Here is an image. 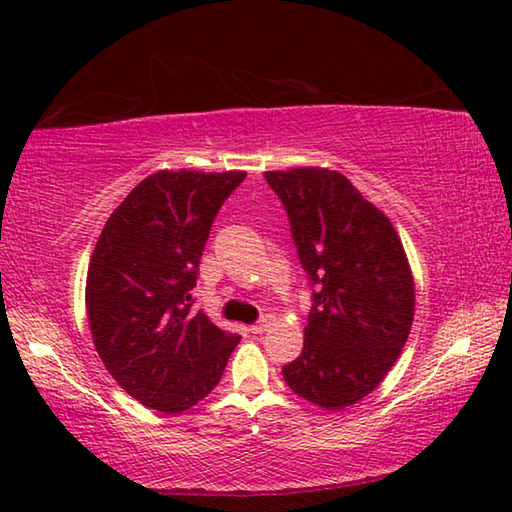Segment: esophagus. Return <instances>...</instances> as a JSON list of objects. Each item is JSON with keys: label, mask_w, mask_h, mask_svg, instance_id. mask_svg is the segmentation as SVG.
I'll return each instance as SVG.
<instances>
[{"label": "esophagus", "mask_w": 512, "mask_h": 512, "mask_svg": "<svg viewBox=\"0 0 512 512\" xmlns=\"http://www.w3.org/2000/svg\"><path fill=\"white\" fill-rule=\"evenodd\" d=\"M271 323H273V318H271V316H266V318L259 320V323L250 325V332H253V334H262V332H266L268 327H271Z\"/></svg>", "instance_id": "esophagus-1"}]
</instances>
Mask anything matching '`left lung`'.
I'll use <instances>...</instances> for the list:
<instances>
[{
  "instance_id": "obj_1",
  "label": "left lung",
  "mask_w": 512,
  "mask_h": 512,
  "mask_svg": "<svg viewBox=\"0 0 512 512\" xmlns=\"http://www.w3.org/2000/svg\"><path fill=\"white\" fill-rule=\"evenodd\" d=\"M314 284L305 345L282 368L302 400L341 411L370 395L409 339L415 284L388 216L339 171H266Z\"/></svg>"
}]
</instances>
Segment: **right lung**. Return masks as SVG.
<instances>
[{"instance_id": "1", "label": "right lung", "mask_w": 512, "mask_h": 512, "mask_svg": "<svg viewBox=\"0 0 512 512\" xmlns=\"http://www.w3.org/2000/svg\"><path fill=\"white\" fill-rule=\"evenodd\" d=\"M246 171H158L103 225L85 307L103 366L124 391L167 415L214 391L239 334L192 309L212 221Z\"/></svg>"}]
</instances>
